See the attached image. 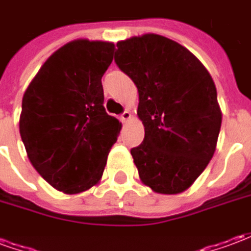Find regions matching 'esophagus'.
Here are the masks:
<instances>
[{
  "label": "esophagus",
  "mask_w": 251,
  "mask_h": 251,
  "mask_svg": "<svg viewBox=\"0 0 251 251\" xmlns=\"http://www.w3.org/2000/svg\"><path fill=\"white\" fill-rule=\"evenodd\" d=\"M130 118H131V114L129 110H125V111H124V113H122L120 117L121 122H124V124H125V122H127V121L130 120Z\"/></svg>",
  "instance_id": "1"
}]
</instances>
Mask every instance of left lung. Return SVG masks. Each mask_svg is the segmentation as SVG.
I'll return each instance as SVG.
<instances>
[{
	"instance_id": "8db88e82",
	"label": "left lung",
	"mask_w": 251,
	"mask_h": 251,
	"mask_svg": "<svg viewBox=\"0 0 251 251\" xmlns=\"http://www.w3.org/2000/svg\"><path fill=\"white\" fill-rule=\"evenodd\" d=\"M114 62L138 88L145 137L130 153L142 183L183 192L215 152L222 114L212 77L187 48L154 33L118 41Z\"/></svg>"
}]
</instances>
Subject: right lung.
Returning a JSON list of instances; mask_svg holds the SVG:
<instances>
[{
	"instance_id": "1",
	"label": "right lung",
	"mask_w": 251,
	"mask_h": 251,
	"mask_svg": "<svg viewBox=\"0 0 251 251\" xmlns=\"http://www.w3.org/2000/svg\"><path fill=\"white\" fill-rule=\"evenodd\" d=\"M114 44L75 40L48 57L23 98L20 134L43 179L66 194L98 183L120 121L106 113L102 76Z\"/></svg>"
}]
</instances>
